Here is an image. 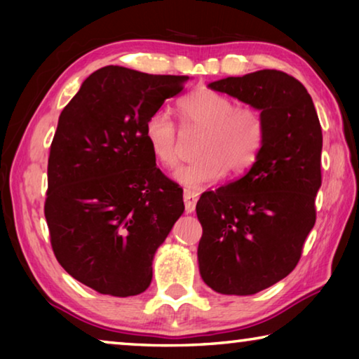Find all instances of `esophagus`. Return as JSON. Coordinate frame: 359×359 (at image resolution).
<instances>
[{
	"mask_svg": "<svg viewBox=\"0 0 359 359\" xmlns=\"http://www.w3.org/2000/svg\"><path fill=\"white\" fill-rule=\"evenodd\" d=\"M199 193L193 191V190H185L184 191V201H185V210L188 214H191L196 209V203H198Z\"/></svg>",
	"mask_w": 359,
	"mask_h": 359,
	"instance_id": "34e87169",
	"label": "esophagus"
}]
</instances>
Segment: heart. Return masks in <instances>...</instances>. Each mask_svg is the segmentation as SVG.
Returning a JSON list of instances; mask_svg holds the SVG:
<instances>
[{
  "instance_id": "b5f03b06",
  "label": "heart",
  "mask_w": 359,
  "mask_h": 359,
  "mask_svg": "<svg viewBox=\"0 0 359 359\" xmlns=\"http://www.w3.org/2000/svg\"><path fill=\"white\" fill-rule=\"evenodd\" d=\"M180 125L185 133L203 131L198 161L175 172L188 188H204L220 180L229 169L239 175L257 161L266 137L263 114L255 106L236 102L214 90H198L179 102ZM144 136L155 160L174 169L180 161V135L169 114L156 111L145 120Z\"/></svg>"
}]
</instances>
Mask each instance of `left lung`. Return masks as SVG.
<instances>
[{
  "label": "left lung",
  "mask_w": 359,
  "mask_h": 359,
  "mask_svg": "<svg viewBox=\"0 0 359 359\" xmlns=\"http://www.w3.org/2000/svg\"><path fill=\"white\" fill-rule=\"evenodd\" d=\"M209 87L258 107L266 137L241 179L199 198V272L217 293L255 294L301 258L317 220L323 135L311 95L287 72L261 69Z\"/></svg>",
  "instance_id": "1"
}]
</instances>
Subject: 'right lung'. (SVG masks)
I'll return each mask as SVG.
<instances>
[{
    "mask_svg": "<svg viewBox=\"0 0 359 359\" xmlns=\"http://www.w3.org/2000/svg\"><path fill=\"white\" fill-rule=\"evenodd\" d=\"M185 81L104 66L60 114L44 204L52 250L101 294L147 290L156 248L184 214V190L156 168L144 126Z\"/></svg>",
    "mask_w": 359,
    "mask_h": 359,
    "instance_id": "right-lung-1",
    "label": "right lung"
}]
</instances>
